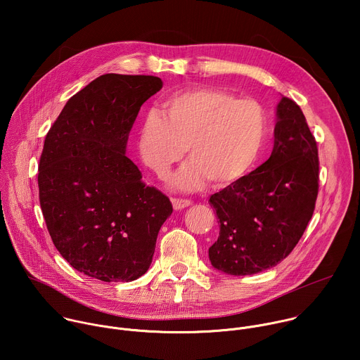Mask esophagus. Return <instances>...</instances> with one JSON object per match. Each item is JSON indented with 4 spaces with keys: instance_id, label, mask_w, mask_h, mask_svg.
<instances>
[{
    "instance_id": "1",
    "label": "esophagus",
    "mask_w": 360,
    "mask_h": 360,
    "mask_svg": "<svg viewBox=\"0 0 360 360\" xmlns=\"http://www.w3.org/2000/svg\"><path fill=\"white\" fill-rule=\"evenodd\" d=\"M172 205H174V210L181 211L184 208H188L192 205V202L189 199H179V198H172Z\"/></svg>"
}]
</instances>
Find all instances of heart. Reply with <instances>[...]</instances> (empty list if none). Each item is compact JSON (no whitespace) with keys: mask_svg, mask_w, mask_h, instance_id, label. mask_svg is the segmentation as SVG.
<instances>
[{"mask_svg":"<svg viewBox=\"0 0 360 360\" xmlns=\"http://www.w3.org/2000/svg\"><path fill=\"white\" fill-rule=\"evenodd\" d=\"M162 112L143 115L138 150L162 176L189 150L191 161L171 181L178 191H196L210 181L215 188L239 182L255 167L268 138V117L259 102L236 99L219 88L175 92L164 101Z\"/></svg>","mask_w":360,"mask_h":360,"instance_id":"heart-1","label":"heart"}]
</instances>
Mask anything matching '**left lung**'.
<instances>
[{"label":"left lung","instance_id":"1","mask_svg":"<svg viewBox=\"0 0 360 360\" xmlns=\"http://www.w3.org/2000/svg\"><path fill=\"white\" fill-rule=\"evenodd\" d=\"M274 134L269 160L210 199L219 219L210 261L224 274L253 275L278 265L314 215L318 146L302 110L286 96L276 107Z\"/></svg>","mask_w":360,"mask_h":360}]
</instances>
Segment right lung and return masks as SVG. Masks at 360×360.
<instances>
[{"label": "right lung", "instance_id": "add662e5", "mask_svg": "<svg viewBox=\"0 0 360 360\" xmlns=\"http://www.w3.org/2000/svg\"><path fill=\"white\" fill-rule=\"evenodd\" d=\"M162 85L152 75H101L68 99L45 136L38 168L42 215L63 258L86 276H142L172 214L168 196L146 186L125 155L141 105Z\"/></svg>", "mask_w": 360, "mask_h": 360}]
</instances>
